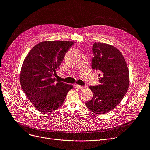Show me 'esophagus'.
I'll list each match as a JSON object with an SVG mask.
<instances>
[{
  "label": "esophagus",
  "mask_w": 150,
  "mask_h": 150,
  "mask_svg": "<svg viewBox=\"0 0 150 150\" xmlns=\"http://www.w3.org/2000/svg\"><path fill=\"white\" fill-rule=\"evenodd\" d=\"M74 87H75L76 88H78V89H83V88H84V87H83V86L78 85V84H74Z\"/></svg>",
  "instance_id": "1"
}]
</instances>
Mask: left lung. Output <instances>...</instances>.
Returning a JSON list of instances; mask_svg holds the SVG:
<instances>
[{"label":"left lung","mask_w":150,"mask_h":150,"mask_svg":"<svg viewBox=\"0 0 150 150\" xmlns=\"http://www.w3.org/2000/svg\"><path fill=\"white\" fill-rule=\"evenodd\" d=\"M93 52L92 68L100 71V84L89 86L93 97L86 105L95 114L104 115L114 110L123 99L129 88V70L121 52L112 45L95 42Z\"/></svg>","instance_id":"left-lung-1"}]
</instances>
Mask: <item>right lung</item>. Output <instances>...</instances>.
<instances>
[{"instance_id":"1","label":"right lung","mask_w":150,"mask_h":150,"mask_svg":"<svg viewBox=\"0 0 150 150\" xmlns=\"http://www.w3.org/2000/svg\"><path fill=\"white\" fill-rule=\"evenodd\" d=\"M73 44L74 41L45 40L34 46L25 57L20 72V83L37 110L46 113L56 110L73 88L61 81L56 83V78H52Z\"/></svg>"}]
</instances>
